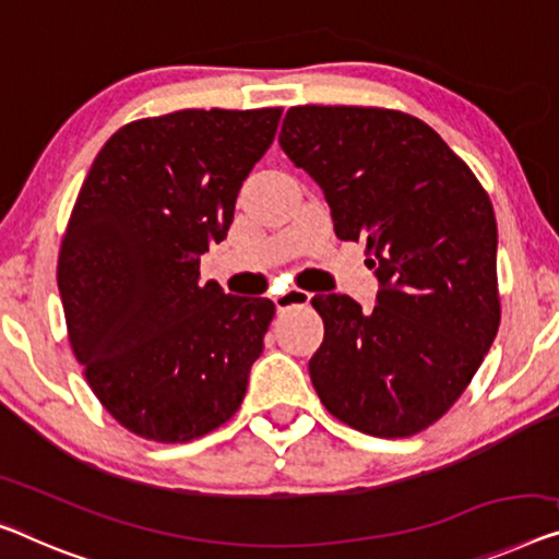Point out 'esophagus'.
<instances>
[{
    "label": "esophagus",
    "mask_w": 559,
    "mask_h": 559,
    "mask_svg": "<svg viewBox=\"0 0 559 559\" xmlns=\"http://www.w3.org/2000/svg\"><path fill=\"white\" fill-rule=\"evenodd\" d=\"M273 301H276V308L283 313V311H288V308L311 304V294H308V290H301V288H288V290H283V294L273 298Z\"/></svg>",
    "instance_id": "34e87169"
}]
</instances>
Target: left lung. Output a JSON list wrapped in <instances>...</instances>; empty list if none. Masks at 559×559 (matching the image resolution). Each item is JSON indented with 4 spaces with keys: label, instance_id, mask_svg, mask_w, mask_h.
<instances>
[{
    "label": "left lung",
    "instance_id": "left-lung-1",
    "mask_svg": "<svg viewBox=\"0 0 559 559\" xmlns=\"http://www.w3.org/2000/svg\"><path fill=\"white\" fill-rule=\"evenodd\" d=\"M278 143L379 278L373 311L341 294L311 301L323 319L308 361L316 394L364 435L412 437L452 409L497 336L489 195L427 122L399 110L290 107Z\"/></svg>",
    "mask_w": 559,
    "mask_h": 559
}]
</instances>
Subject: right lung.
<instances>
[{
    "instance_id": "right-lung-1",
    "label": "right lung",
    "mask_w": 559,
    "mask_h": 559,
    "mask_svg": "<svg viewBox=\"0 0 559 559\" xmlns=\"http://www.w3.org/2000/svg\"><path fill=\"white\" fill-rule=\"evenodd\" d=\"M281 107L178 110L124 124L99 150L67 223L57 286L74 359L132 435L182 444L238 412L276 313L200 283Z\"/></svg>"
}]
</instances>
